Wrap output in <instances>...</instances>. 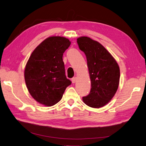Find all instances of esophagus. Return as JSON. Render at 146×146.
<instances>
[{"label": "esophagus", "mask_w": 146, "mask_h": 146, "mask_svg": "<svg viewBox=\"0 0 146 146\" xmlns=\"http://www.w3.org/2000/svg\"><path fill=\"white\" fill-rule=\"evenodd\" d=\"M76 80H77V78L76 77H73V78L72 79V81L73 83H75L76 81Z\"/></svg>", "instance_id": "obj_1"}]
</instances>
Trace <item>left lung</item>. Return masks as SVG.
I'll list each match as a JSON object with an SVG mask.
<instances>
[{"label":"left lung","mask_w":146,"mask_h":146,"mask_svg":"<svg viewBox=\"0 0 146 146\" xmlns=\"http://www.w3.org/2000/svg\"><path fill=\"white\" fill-rule=\"evenodd\" d=\"M79 48L85 54L91 88L83 97L88 106L99 108L113 98L118 88L120 70L116 60L99 42L87 36L77 38Z\"/></svg>","instance_id":"1"}]
</instances>
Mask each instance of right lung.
Listing matches in <instances>:
<instances>
[{"label":"right lung","mask_w":146,"mask_h":146,"mask_svg":"<svg viewBox=\"0 0 146 146\" xmlns=\"http://www.w3.org/2000/svg\"><path fill=\"white\" fill-rule=\"evenodd\" d=\"M71 42L61 36H51L36 47L25 69V80L31 96L51 106L59 102L72 81L66 78L63 55Z\"/></svg>","instance_id":"1"}]
</instances>
